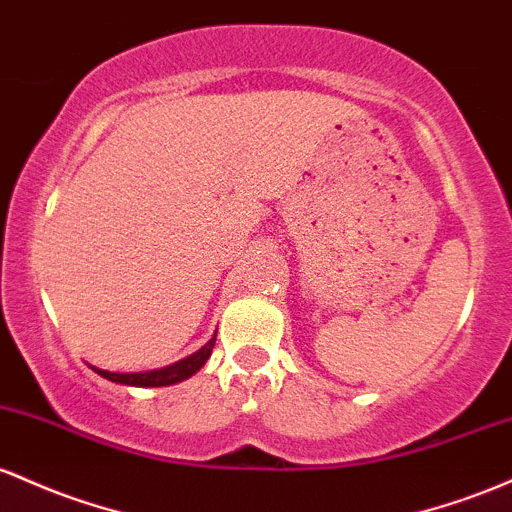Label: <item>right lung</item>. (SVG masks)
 Returning <instances> with one entry per match:
<instances>
[{
	"mask_svg": "<svg viewBox=\"0 0 512 512\" xmlns=\"http://www.w3.org/2000/svg\"><path fill=\"white\" fill-rule=\"evenodd\" d=\"M215 336H217V331H215ZM215 336H212L203 348H198L195 353L188 355V358L179 360V363L159 367V370L108 372V370H101V367H94V365H91V370L99 372V375L106 377V380H111L116 384H125V387H169V384L183 382V380H188V377H193L200 367L208 363L212 348H215Z\"/></svg>",
	"mask_w": 512,
	"mask_h": 512,
	"instance_id": "1",
	"label": "right lung"
}]
</instances>
